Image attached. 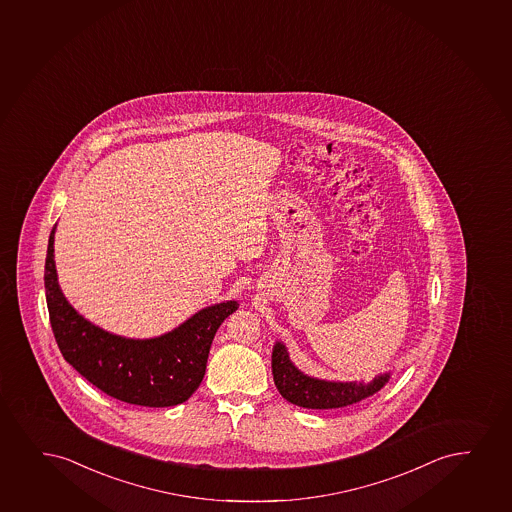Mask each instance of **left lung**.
<instances>
[{
	"label": "left lung",
	"instance_id": "obj_1",
	"mask_svg": "<svg viewBox=\"0 0 512 512\" xmlns=\"http://www.w3.org/2000/svg\"><path fill=\"white\" fill-rule=\"evenodd\" d=\"M275 386L287 402L305 408H339L360 402L388 382V374L379 376L369 384L363 382H327L301 374L287 355L282 344H275L272 355Z\"/></svg>",
	"mask_w": 512,
	"mask_h": 512
}]
</instances>
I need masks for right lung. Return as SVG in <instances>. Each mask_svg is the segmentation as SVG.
<instances>
[{"label": "right lung", "instance_id": "1", "mask_svg": "<svg viewBox=\"0 0 512 512\" xmlns=\"http://www.w3.org/2000/svg\"><path fill=\"white\" fill-rule=\"evenodd\" d=\"M53 228L45 263L46 305L65 360L105 395L143 407H173L190 398L206 374L216 330L237 301L209 306L178 329L147 341L112 336L76 313L57 284Z\"/></svg>", "mask_w": 512, "mask_h": 512}]
</instances>
